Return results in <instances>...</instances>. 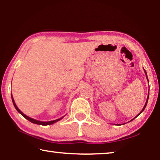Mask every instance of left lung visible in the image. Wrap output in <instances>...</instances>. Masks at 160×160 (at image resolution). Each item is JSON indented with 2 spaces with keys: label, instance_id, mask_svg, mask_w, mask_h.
Segmentation results:
<instances>
[{
  "label": "left lung",
  "instance_id": "8db88e82",
  "mask_svg": "<svg viewBox=\"0 0 160 160\" xmlns=\"http://www.w3.org/2000/svg\"><path fill=\"white\" fill-rule=\"evenodd\" d=\"M145 74H146V78H147V79H148V75H147V73H146V71H145ZM148 98H149V93H148V99H147V101H146V103H145V106H144V107H143V109H142V111H141V112H140V113H139V114H140V113H141L142 112H143V111H144V109H145V107H146V105H147V104H148ZM138 114V115H139ZM137 116H136V117H137Z\"/></svg>",
  "mask_w": 160,
  "mask_h": 160
}]
</instances>
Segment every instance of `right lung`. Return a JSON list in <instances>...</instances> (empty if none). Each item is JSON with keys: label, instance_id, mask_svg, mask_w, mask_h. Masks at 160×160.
<instances>
[{"label": "right lung", "instance_id": "right-lung-1", "mask_svg": "<svg viewBox=\"0 0 160 160\" xmlns=\"http://www.w3.org/2000/svg\"><path fill=\"white\" fill-rule=\"evenodd\" d=\"M11 97H12V103H13V104H14V107H15V108L16 109V110L18 111V112L20 113L21 115H22L24 117H25L26 119H28V121H30V122H32V123H35V124H39V125H42V126H47V125H51V124H53V123H56V122H57V121H58L59 120H61V119L63 118H58V119H56V120H54V121H47V122H43V121H37V120H35V119H33V118H30V117H29V116H26L25 114H24V113L21 112V111L18 109V107L16 106V104H15V102H14V99H13V97H12V94H11Z\"/></svg>", "mask_w": 160, "mask_h": 160}]
</instances>
